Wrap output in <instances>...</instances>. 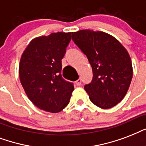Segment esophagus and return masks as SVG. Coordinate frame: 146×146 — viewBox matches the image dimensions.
<instances>
[{"instance_id":"34e87169","label":"esophagus","mask_w":146,"mask_h":146,"mask_svg":"<svg viewBox=\"0 0 146 146\" xmlns=\"http://www.w3.org/2000/svg\"><path fill=\"white\" fill-rule=\"evenodd\" d=\"M75 84H76L77 85L79 86V85H81V78H78V80H77L76 81H75Z\"/></svg>"}]
</instances>
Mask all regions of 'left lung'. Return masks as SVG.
Wrapping results in <instances>:
<instances>
[{
	"label": "left lung",
	"instance_id": "8db88e82",
	"mask_svg": "<svg viewBox=\"0 0 146 146\" xmlns=\"http://www.w3.org/2000/svg\"><path fill=\"white\" fill-rule=\"evenodd\" d=\"M72 35L92 67V81L84 86L91 101L102 109L116 106L127 93L133 78L127 50L107 33L82 30Z\"/></svg>",
	"mask_w": 146,
	"mask_h": 146
}]
</instances>
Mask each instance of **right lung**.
I'll return each instance as SVG.
<instances>
[{
    "label": "right lung",
    "mask_w": 146,
    "mask_h": 146,
    "mask_svg": "<svg viewBox=\"0 0 146 146\" xmlns=\"http://www.w3.org/2000/svg\"><path fill=\"white\" fill-rule=\"evenodd\" d=\"M72 33H53L32 39L20 58L19 77L28 98L40 110H62L69 103L73 84L62 78V59Z\"/></svg>",
    "instance_id": "right-lung-1"
}]
</instances>
